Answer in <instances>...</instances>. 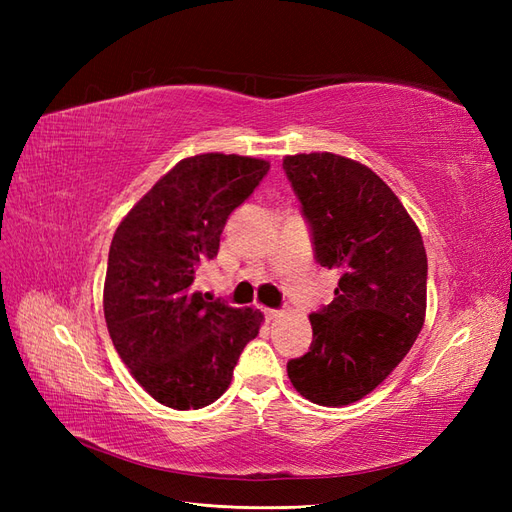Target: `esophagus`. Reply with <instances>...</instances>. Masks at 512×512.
<instances>
[{
	"mask_svg": "<svg viewBox=\"0 0 512 512\" xmlns=\"http://www.w3.org/2000/svg\"><path fill=\"white\" fill-rule=\"evenodd\" d=\"M262 312H265L267 320H275V318H280V316H282L280 309H269V307H265V309H262Z\"/></svg>",
	"mask_w": 512,
	"mask_h": 512,
	"instance_id": "obj_1",
	"label": "esophagus"
}]
</instances>
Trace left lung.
Wrapping results in <instances>:
<instances>
[{
    "mask_svg": "<svg viewBox=\"0 0 512 512\" xmlns=\"http://www.w3.org/2000/svg\"><path fill=\"white\" fill-rule=\"evenodd\" d=\"M284 170L312 230L316 262L339 273L335 299L309 316L312 346L288 361V378L318 406H348L404 361L423 329V237L365 164L322 151L286 156Z\"/></svg>",
    "mask_w": 512,
    "mask_h": 512,
    "instance_id": "left-lung-1",
    "label": "left lung"
}]
</instances>
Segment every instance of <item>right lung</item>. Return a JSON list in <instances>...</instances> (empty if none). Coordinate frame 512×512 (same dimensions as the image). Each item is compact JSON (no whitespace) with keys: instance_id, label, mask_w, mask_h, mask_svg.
<instances>
[{"instance_id":"add662e5","label":"right lung","mask_w":512,"mask_h":512,"mask_svg":"<svg viewBox=\"0 0 512 512\" xmlns=\"http://www.w3.org/2000/svg\"><path fill=\"white\" fill-rule=\"evenodd\" d=\"M267 170L269 162L235 153L185 158L115 230L104 280L108 335L136 382L168 408L213 404L265 320L252 307L207 301L194 280Z\"/></svg>"}]
</instances>
